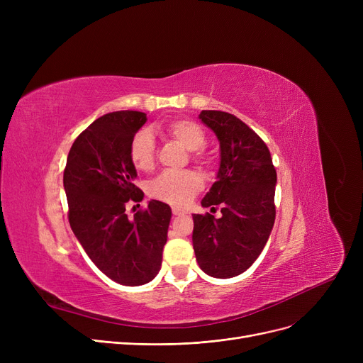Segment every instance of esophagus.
<instances>
[{"label":"esophagus","mask_w":363,"mask_h":363,"mask_svg":"<svg viewBox=\"0 0 363 363\" xmlns=\"http://www.w3.org/2000/svg\"><path fill=\"white\" fill-rule=\"evenodd\" d=\"M172 213H174L175 216H181V215H185V211H181V208H178V207H172Z\"/></svg>","instance_id":"1"}]
</instances>
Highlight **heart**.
I'll return each instance as SVG.
<instances>
[{
  "label": "heart",
  "instance_id": "1",
  "mask_svg": "<svg viewBox=\"0 0 363 363\" xmlns=\"http://www.w3.org/2000/svg\"><path fill=\"white\" fill-rule=\"evenodd\" d=\"M169 137L181 143L186 150L193 151V156L200 159L201 148L206 145L207 137L204 129L194 121L177 119L164 126ZM129 159L135 169L147 172L155 166L156 141L147 129L138 130L129 144ZM201 188L200 178L193 172H162L148 184V194L160 201L184 206L193 200Z\"/></svg>",
  "mask_w": 363,
  "mask_h": 363
}]
</instances>
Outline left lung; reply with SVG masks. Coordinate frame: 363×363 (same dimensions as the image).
I'll return each instance as SVG.
<instances>
[{"mask_svg": "<svg viewBox=\"0 0 363 363\" xmlns=\"http://www.w3.org/2000/svg\"><path fill=\"white\" fill-rule=\"evenodd\" d=\"M199 118L220 147L216 182L201 206H220L222 216L193 215L194 253L207 275L233 278L250 268L271 235L277 170L263 140L234 114L203 110Z\"/></svg>", "mask_w": 363, "mask_h": 363, "instance_id": "left-lung-1", "label": "left lung"}]
</instances>
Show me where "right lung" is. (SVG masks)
<instances>
[{
  "label": "right lung",
  "mask_w": 363,
  "mask_h": 363,
  "mask_svg": "<svg viewBox=\"0 0 363 363\" xmlns=\"http://www.w3.org/2000/svg\"><path fill=\"white\" fill-rule=\"evenodd\" d=\"M145 122V113L132 110L94 121L74 140L63 175L74 237L104 275L132 287L159 274L172 218L170 207L157 200L133 219L126 215V204L144 197L133 184L129 144Z\"/></svg>",
  "instance_id": "1"
}]
</instances>
